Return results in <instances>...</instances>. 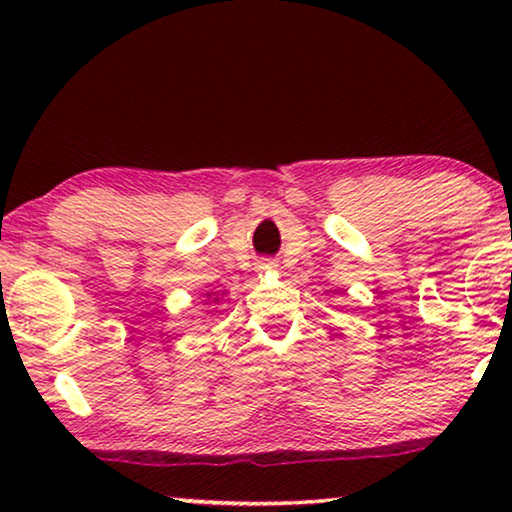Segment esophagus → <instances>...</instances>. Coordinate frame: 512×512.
<instances>
[{
	"mask_svg": "<svg viewBox=\"0 0 512 512\" xmlns=\"http://www.w3.org/2000/svg\"><path fill=\"white\" fill-rule=\"evenodd\" d=\"M261 272H275L277 270V261H272V258H263V261H258L256 265Z\"/></svg>",
	"mask_w": 512,
	"mask_h": 512,
	"instance_id": "obj_1",
	"label": "esophagus"
}]
</instances>
